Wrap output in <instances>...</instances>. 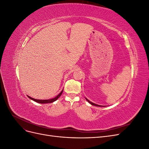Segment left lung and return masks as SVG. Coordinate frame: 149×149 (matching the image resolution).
<instances>
[{"mask_svg": "<svg viewBox=\"0 0 149 149\" xmlns=\"http://www.w3.org/2000/svg\"><path fill=\"white\" fill-rule=\"evenodd\" d=\"M86 100L90 104H91V105H93V106H100V107H101L102 106H100V105H97V104H94V103H93V102H91V101H89L88 100V99H86Z\"/></svg>", "mask_w": 149, "mask_h": 149, "instance_id": "1", "label": "left lung"}]
</instances>
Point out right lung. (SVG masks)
Instances as JSON below:
<instances>
[{
    "label": "right lung",
    "mask_w": 149,
    "mask_h": 149,
    "mask_svg": "<svg viewBox=\"0 0 149 149\" xmlns=\"http://www.w3.org/2000/svg\"><path fill=\"white\" fill-rule=\"evenodd\" d=\"M63 90H62V91L58 94V96H56L55 97H54V98H53V99H51V100H35V99H33V98H32V97H30V96H28V97L30 98V99H31V100H33V101H35V102H38V103H41V104H44V103H51V102H54V101H55L56 100H57L58 98L60 97V96L61 95V94H62V93H63Z\"/></svg>",
    "instance_id": "right-lung-1"
}]
</instances>
